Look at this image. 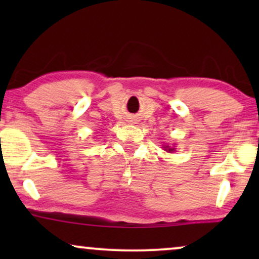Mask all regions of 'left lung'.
Masks as SVG:
<instances>
[{
  "label": "left lung",
  "instance_id": "obj_1",
  "mask_svg": "<svg viewBox=\"0 0 259 259\" xmlns=\"http://www.w3.org/2000/svg\"><path fill=\"white\" fill-rule=\"evenodd\" d=\"M164 150L167 151V152H174L175 148L174 147H170V146H164Z\"/></svg>",
  "mask_w": 259,
  "mask_h": 259
}]
</instances>
